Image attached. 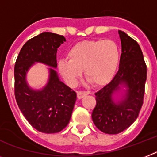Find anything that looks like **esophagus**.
<instances>
[{"mask_svg":"<svg viewBox=\"0 0 157 157\" xmlns=\"http://www.w3.org/2000/svg\"><path fill=\"white\" fill-rule=\"evenodd\" d=\"M88 92L86 91H77V97L78 99H82L84 96H86L87 95Z\"/></svg>","mask_w":157,"mask_h":157,"instance_id":"34e87169","label":"esophagus"}]
</instances>
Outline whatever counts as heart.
Listing matches in <instances>:
<instances>
[{"label":"heart","instance_id":"obj_1","mask_svg":"<svg viewBox=\"0 0 157 157\" xmlns=\"http://www.w3.org/2000/svg\"><path fill=\"white\" fill-rule=\"evenodd\" d=\"M61 60L58 70L66 81L74 86L84 71L86 79L94 86H104L112 79L120 63L119 46L112 40H90L75 44Z\"/></svg>","mask_w":157,"mask_h":157}]
</instances>
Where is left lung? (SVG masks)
Here are the masks:
<instances>
[{
	"mask_svg": "<svg viewBox=\"0 0 157 157\" xmlns=\"http://www.w3.org/2000/svg\"><path fill=\"white\" fill-rule=\"evenodd\" d=\"M122 54L119 71L111 80L95 93L96 106L92 120L96 128L107 134L122 132L136 120L144 103L147 66L139 44L126 33L119 30ZM124 84L128 89L124 99L115 103L113 92Z\"/></svg>",
	"mask_w": 157,
	"mask_h": 157,
	"instance_id": "8db88e82",
	"label": "left lung"
}]
</instances>
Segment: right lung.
<instances>
[{"label": "right lung", "instance_id": "1", "mask_svg": "<svg viewBox=\"0 0 157 157\" xmlns=\"http://www.w3.org/2000/svg\"><path fill=\"white\" fill-rule=\"evenodd\" d=\"M66 41L63 35L44 32L27 41L21 49L14 67V94L17 103L27 121L43 133H56L69 124L75 103V91L59 80L50 68L47 85L41 90L28 86L25 75L35 63L57 67V50Z\"/></svg>", "mask_w": 157, "mask_h": 157}]
</instances>
